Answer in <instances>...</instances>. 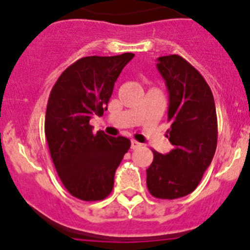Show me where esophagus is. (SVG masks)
<instances>
[{"mask_svg":"<svg viewBox=\"0 0 250 250\" xmlns=\"http://www.w3.org/2000/svg\"><path fill=\"white\" fill-rule=\"evenodd\" d=\"M141 146V144L140 143H138V141L136 140H131V149L134 150V149H139V147Z\"/></svg>","mask_w":250,"mask_h":250,"instance_id":"obj_1","label":"esophagus"}]
</instances>
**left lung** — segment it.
I'll use <instances>...</instances> for the list:
<instances>
[{"label": "left lung", "mask_w": 250, "mask_h": 250, "mask_svg": "<svg viewBox=\"0 0 250 250\" xmlns=\"http://www.w3.org/2000/svg\"><path fill=\"white\" fill-rule=\"evenodd\" d=\"M156 67L169 92L167 136L174 149L165 155L152 150L146 185L152 196L171 200L199 185L215 154L218 121L210 87L194 66L169 55L159 57Z\"/></svg>", "instance_id": "8db88e82"}]
</instances>
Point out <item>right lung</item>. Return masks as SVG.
<instances>
[{
	"instance_id": "1",
	"label": "right lung",
	"mask_w": 250,
	"mask_h": 250,
	"mask_svg": "<svg viewBox=\"0 0 250 250\" xmlns=\"http://www.w3.org/2000/svg\"><path fill=\"white\" fill-rule=\"evenodd\" d=\"M134 54L87 56L60 75L48 98L45 136L63 187L85 202L103 200L130 147L124 136L92 132L90 119L107 110L115 81Z\"/></svg>"
}]
</instances>
